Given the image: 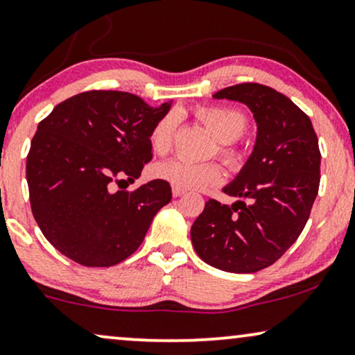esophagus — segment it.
Segmentation results:
<instances>
[{
  "mask_svg": "<svg viewBox=\"0 0 355 355\" xmlns=\"http://www.w3.org/2000/svg\"><path fill=\"white\" fill-rule=\"evenodd\" d=\"M172 193H173V196H175V198H178V196H182L183 193H185V190H182V188H177V187H173V188H172Z\"/></svg>",
  "mask_w": 355,
  "mask_h": 355,
  "instance_id": "34e87169",
  "label": "esophagus"
}]
</instances>
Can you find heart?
<instances>
[{"label": "heart", "instance_id": "obj_1", "mask_svg": "<svg viewBox=\"0 0 355 355\" xmlns=\"http://www.w3.org/2000/svg\"><path fill=\"white\" fill-rule=\"evenodd\" d=\"M195 116L203 123L208 131L221 142L219 155L230 167H241L244 155L232 144L248 132L249 123L244 113L226 106H200L195 110ZM177 116L168 113L155 121L149 132L152 150L159 155L168 154L173 146ZM154 173L160 180L168 182L172 187L182 190H205L216 187L223 182L224 173L218 164H193L183 159H170L159 164Z\"/></svg>", "mask_w": 355, "mask_h": 355}]
</instances>
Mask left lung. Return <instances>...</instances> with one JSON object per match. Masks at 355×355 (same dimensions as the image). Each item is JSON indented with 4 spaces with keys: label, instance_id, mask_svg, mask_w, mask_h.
<instances>
[{
    "label": "left lung",
    "instance_id": "left-lung-1",
    "mask_svg": "<svg viewBox=\"0 0 355 355\" xmlns=\"http://www.w3.org/2000/svg\"><path fill=\"white\" fill-rule=\"evenodd\" d=\"M214 98L248 105L257 141L223 190L242 200L232 206L206 201L191 226V242L211 267L254 273L275 263L302 234L320 188V146L308 116L277 89L239 83Z\"/></svg>",
    "mask_w": 355,
    "mask_h": 355
}]
</instances>
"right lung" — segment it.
Returning a JSON list of instances; mask_svg holds the SVG:
<instances>
[{"instance_id": "add662e5", "label": "right lung", "mask_w": 355, "mask_h": 355, "mask_svg": "<svg viewBox=\"0 0 355 355\" xmlns=\"http://www.w3.org/2000/svg\"><path fill=\"white\" fill-rule=\"evenodd\" d=\"M170 105L132 93L92 89L58 103L40 121L26 162L31 209L46 239L85 267H111L136 252L162 206L168 182L132 183L152 159L149 132Z\"/></svg>"}]
</instances>
